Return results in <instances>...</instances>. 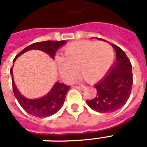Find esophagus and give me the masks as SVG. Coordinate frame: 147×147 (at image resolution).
Listing matches in <instances>:
<instances>
[{
    "label": "esophagus",
    "instance_id": "34e87169",
    "mask_svg": "<svg viewBox=\"0 0 147 147\" xmlns=\"http://www.w3.org/2000/svg\"><path fill=\"white\" fill-rule=\"evenodd\" d=\"M74 88H76V89H80V90H83L85 88V86H73Z\"/></svg>",
    "mask_w": 147,
    "mask_h": 147
}]
</instances>
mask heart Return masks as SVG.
I'll list each match as a JSON object with an SVG mask.
<instances>
[{
  "label": "heart",
  "instance_id": "heart-1",
  "mask_svg": "<svg viewBox=\"0 0 147 147\" xmlns=\"http://www.w3.org/2000/svg\"><path fill=\"white\" fill-rule=\"evenodd\" d=\"M114 50L108 42H76L64 49V57L56 59L58 71L66 82H70L79 72L88 83L102 79L113 64Z\"/></svg>",
  "mask_w": 147,
  "mask_h": 147
}]
</instances>
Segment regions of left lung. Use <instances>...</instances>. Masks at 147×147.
<instances>
[{
  "mask_svg": "<svg viewBox=\"0 0 147 147\" xmlns=\"http://www.w3.org/2000/svg\"><path fill=\"white\" fill-rule=\"evenodd\" d=\"M117 56L116 61L108 74L94 85L97 95L86 101L90 108L102 113L118 110L129 98L133 83L131 64L125 53L117 45L112 44Z\"/></svg>",
  "mask_w": 147,
  "mask_h": 147,
  "instance_id": "obj_1",
  "label": "left lung"
}]
</instances>
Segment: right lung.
Listing matches in <instances>:
<instances>
[{"label":"right lung","instance_id":"right-lung-1","mask_svg":"<svg viewBox=\"0 0 147 147\" xmlns=\"http://www.w3.org/2000/svg\"><path fill=\"white\" fill-rule=\"evenodd\" d=\"M64 44H66V41H45V42H35L27 47L24 49L20 53H19L14 58L13 62L19 57L20 55L25 52L32 50V49H38L45 52L49 54L53 59H54L56 52L58 49L62 47ZM11 75V82H12V88L14 91L15 97L17 101L27 113L34 117H47L53 115L60 110L61 106L63 105L66 97V94L70 89V86H66L64 83H57L50 90V91L43 96L42 98L38 99H29L25 98L21 94L18 90L17 87L15 84L13 80V73L12 68L10 70Z\"/></svg>","mask_w":147,"mask_h":147}]
</instances>
